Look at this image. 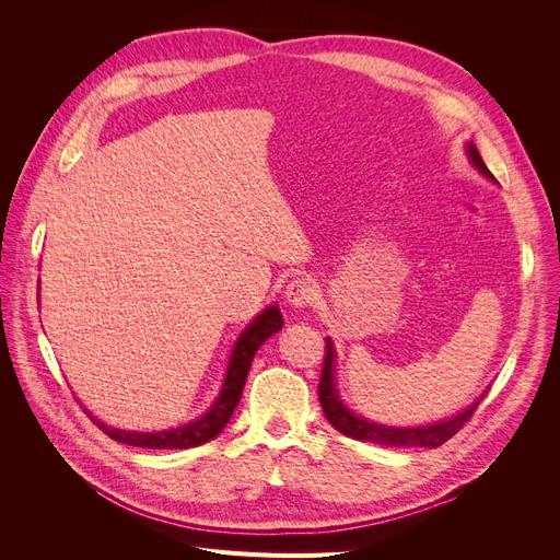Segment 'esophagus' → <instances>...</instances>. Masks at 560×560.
Returning a JSON list of instances; mask_svg holds the SVG:
<instances>
[{
	"label": "esophagus",
	"mask_w": 560,
	"mask_h": 560,
	"mask_svg": "<svg viewBox=\"0 0 560 560\" xmlns=\"http://www.w3.org/2000/svg\"><path fill=\"white\" fill-rule=\"evenodd\" d=\"M285 300L290 306L306 308L317 300V285L311 277H298L292 279L285 288Z\"/></svg>",
	"instance_id": "esophagus-1"
}]
</instances>
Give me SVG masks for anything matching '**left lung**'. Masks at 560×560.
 <instances>
[{"instance_id": "1", "label": "left lung", "mask_w": 560, "mask_h": 560, "mask_svg": "<svg viewBox=\"0 0 560 560\" xmlns=\"http://www.w3.org/2000/svg\"><path fill=\"white\" fill-rule=\"evenodd\" d=\"M467 154L477 165V170L492 179V172L486 167L481 154L477 147L469 142L467 144ZM325 363H322V376H319V386H317V397L322 404V410H325L327 420L331 422L334 429L340 433L354 438V440H365V443H374L381 447H440L445 445L452 435H456L465 422H469L477 406L483 401L486 395H481L472 406L465 408L460 416L447 420V422H435L429 427H413V429H397V427H384V424H374L368 420L357 418L351 410L342 406V401L336 395L334 388V342L327 338L325 342Z\"/></svg>"}]
</instances>
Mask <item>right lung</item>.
<instances>
[{
	"mask_svg": "<svg viewBox=\"0 0 560 560\" xmlns=\"http://www.w3.org/2000/svg\"><path fill=\"white\" fill-rule=\"evenodd\" d=\"M283 327V317L277 306H270L268 311H262L252 325L243 331L233 347V354L229 361L226 378L220 397L215 399L213 408L209 413L201 416L197 422H190L179 429H170V431H159V433H136V431H122V429H110L102 422H97L91 413V420L108 435L115 443H125L131 447H144V450H188V447H199L203 443L213 440L231 420L235 406L241 401L245 381L249 365L254 361V354L258 347L268 340L272 334L281 331Z\"/></svg>",
	"mask_w": 560,
	"mask_h": 560,
	"instance_id": "add662e5",
	"label": "right lung"
}]
</instances>
